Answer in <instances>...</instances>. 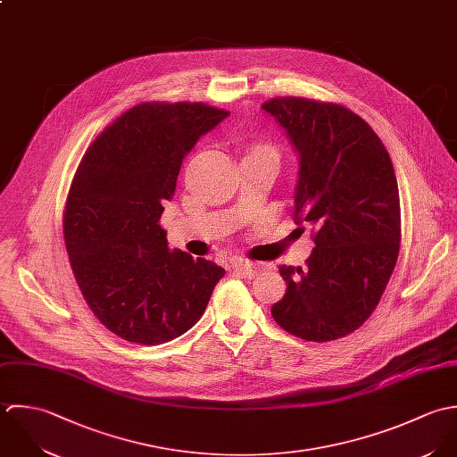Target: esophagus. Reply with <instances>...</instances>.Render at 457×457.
I'll return each instance as SVG.
<instances>
[{
    "instance_id": "obj_1",
    "label": "esophagus",
    "mask_w": 457,
    "mask_h": 457,
    "mask_svg": "<svg viewBox=\"0 0 457 457\" xmlns=\"http://www.w3.org/2000/svg\"><path fill=\"white\" fill-rule=\"evenodd\" d=\"M235 272L245 275V277H254V275L263 272V265L262 263H251V262H237L233 265Z\"/></svg>"
}]
</instances>
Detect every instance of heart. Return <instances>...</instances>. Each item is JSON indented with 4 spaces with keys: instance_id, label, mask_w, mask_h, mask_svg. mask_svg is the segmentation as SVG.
<instances>
[{
    "instance_id": "b5f03b06",
    "label": "heart",
    "mask_w": 457,
    "mask_h": 457,
    "mask_svg": "<svg viewBox=\"0 0 457 457\" xmlns=\"http://www.w3.org/2000/svg\"><path fill=\"white\" fill-rule=\"evenodd\" d=\"M247 155H270V157H275V150L269 145H254Z\"/></svg>"
}]
</instances>
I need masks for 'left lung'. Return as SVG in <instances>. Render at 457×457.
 <instances>
[{
  "mask_svg": "<svg viewBox=\"0 0 457 457\" xmlns=\"http://www.w3.org/2000/svg\"><path fill=\"white\" fill-rule=\"evenodd\" d=\"M262 107L298 154L293 217L314 228L316 245L305 269H278L287 287L272 316L303 341H336L372 314L399 256L394 166L376 132L339 104L278 96Z\"/></svg>",
  "mask_w": 457,
  "mask_h": 457,
  "instance_id": "8db88e82",
  "label": "left lung"
}]
</instances>
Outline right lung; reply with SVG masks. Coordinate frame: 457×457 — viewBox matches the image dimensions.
<instances>
[{"mask_svg":"<svg viewBox=\"0 0 457 457\" xmlns=\"http://www.w3.org/2000/svg\"><path fill=\"white\" fill-rule=\"evenodd\" d=\"M229 112L203 102H145L116 118L74 175L63 237L78 286L118 337L155 346L203 316L224 269L170 249L159 220L183 157Z\"/></svg>","mask_w":457,"mask_h":457,"instance_id":"right-lung-1","label":"right lung"}]
</instances>
